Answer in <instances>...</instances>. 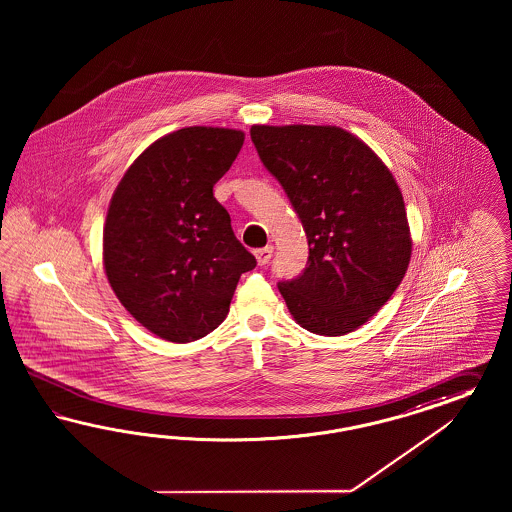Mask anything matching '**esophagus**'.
I'll list each match as a JSON object with an SVG mask.
<instances>
[{
    "label": "esophagus",
    "instance_id": "obj_1",
    "mask_svg": "<svg viewBox=\"0 0 512 512\" xmlns=\"http://www.w3.org/2000/svg\"><path fill=\"white\" fill-rule=\"evenodd\" d=\"M272 253H274V248H272V246H266V248L257 249V251H255L257 263L261 264V266L268 264V261L272 259Z\"/></svg>",
    "mask_w": 512,
    "mask_h": 512
}]
</instances>
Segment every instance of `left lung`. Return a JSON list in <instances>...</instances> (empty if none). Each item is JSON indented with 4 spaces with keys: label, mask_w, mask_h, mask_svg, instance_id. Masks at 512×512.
Returning <instances> with one entry per match:
<instances>
[{
    "label": "left lung",
    "mask_w": 512,
    "mask_h": 512,
    "mask_svg": "<svg viewBox=\"0 0 512 512\" xmlns=\"http://www.w3.org/2000/svg\"><path fill=\"white\" fill-rule=\"evenodd\" d=\"M249 133L308 236V266L278 283L293 319L319 336L357 330L398 289L411 259L392 172L336 125H253Z\"/></svg>",
    "instance_id": "8db88e82"
}]
</instances>
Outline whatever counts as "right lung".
Returning a JSON list of instances; mask_svg holds the SVG:
<instances>
[{
  "mask_svg": "<svg viewBox=\"0 0 512 512\" xmlns=\"http://www.w3.org/2000/svg\"><path fill=\"white\" fill-rule=\"evenodd\" d=\"M244 139L238 129L204 125L169 133L133 161L110 199L103 229L110 287L163 340L210 334L227 317L240 276L257 264L214 197Z\"/></svg>",
  "mask_w": 512,
  "mask_h": 512,
  "instance_id": "right-lung-1",
  "label": "right lung"
}]
</instances>
